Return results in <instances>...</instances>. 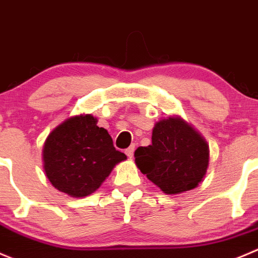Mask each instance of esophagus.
Listing matches in <instances>:
<instances>
[{
  "mask_svg": "<svg viewBox=\"0 0 258 258\" xmlns=\"http://www.w3.org/2000/svg\"><path fill=\"white\" fill-rule=\"evenodd\" d=\"M134 152H135V145H131L128 149H126V155L130 157V159L134 156Z\"/></svg>",
  "mask_w": 258,
  "mask_h": 258,
  "instance_id": "34e87169",
  "label": "esophagus"
}]
</instances>
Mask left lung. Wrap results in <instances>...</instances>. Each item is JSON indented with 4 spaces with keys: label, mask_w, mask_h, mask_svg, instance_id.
<instances>
[{
    "label": "left lung",
    "mask_w": 258,
    "mask_h": 258,
    "mask_svg": "<svg viewBox=\"0 0 258 258\" xmlns=\"http://www.w3.org/2000/svg\"><path fill=\"white\" fill-rule=\"evenodd\" d=\"M135 162L165 194H181L203 181L209 145L191 124L174 114L155 123L151 145L135 151Z\"/></svg>",
    "instance_id": "1"
}]
</instances>
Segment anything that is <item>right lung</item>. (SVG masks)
<instances>
[{"label": "right lung", "instance_id": "obj_1", "mask_svg": "<svg viewBox=\"0 0 258 258\" xmlns=\"http://www.w3.org/2000/svg\"><path fill=\"white\" fill-rule=\"evenodd\" d=\"M97 122L89 113L68 117L50 132L42 147L46 177L55 189L74 198L91 196L127 159Z\"/></svg>", "mask_w": 258, "mask_h": 258}]
</instances>
